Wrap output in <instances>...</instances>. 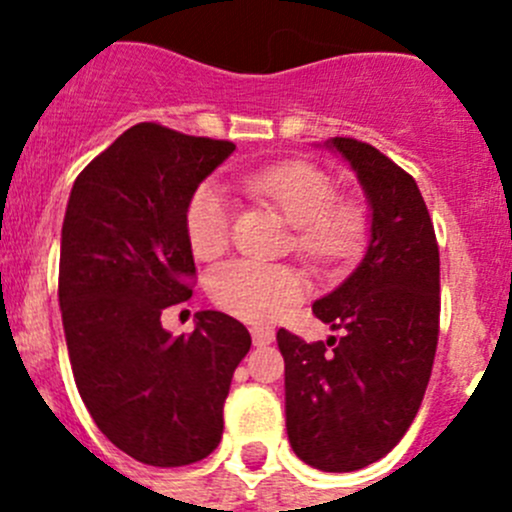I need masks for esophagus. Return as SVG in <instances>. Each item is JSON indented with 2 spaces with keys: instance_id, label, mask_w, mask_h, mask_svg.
I'll return each instance as SVG.
<instances>
[{
  "instance_id": "obj_1",
  "label": "esophagus",
  "mask_w": 512,
  "mask_h": 512,
  "mask_svg": "<svg viewBox=\"0 0 512 512\" xmlns=\"http://www.w3.org/2000/svg\"><path fill=\"white\" fill-rule=\"evenodd\" d=\"M250 332H252V342H255L257 347L275 342V329L265 327V324H257V327H252Z\"/></svg>"
}]
</instances>
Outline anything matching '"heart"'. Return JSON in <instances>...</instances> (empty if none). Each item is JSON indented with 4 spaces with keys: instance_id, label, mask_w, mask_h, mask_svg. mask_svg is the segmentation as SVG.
Listing matches in <instances>:
<instances>
[{
    "instance_id": "obj_1",
    "label": "heart",
    "mask_w": 512,
    "mask_h": 512,
    "mask_svg": "<svg viewBox=\"0 0 512 512\" xmlns=\"http://www.w3.org/2000/svg\"><path fill=\"white\" fill-rule=\"evenodd\" d=\"M242 188L272 205L294 225L299 255L322 267H347L369 242V213L356 198H337V183L327 170L307 160H280L242 173ZM232 210L215 183H203L185 208V232L198 257H215L227 247ZM304 277L289 265L260 260H230L208 280L218 307L250 322L280 317L304 294Z\"/></svg>"
}]
</instances>
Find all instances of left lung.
<instances>
[{
    "label": "left lung",
    "mask_w": 512,
    "mask_h": 512,
    "mask_svg": "<svg viewBox=\"0 0 512 512\" xmlns=\"http://www.w3.org/2000/svg\"><path fill=\"white\" fill-rule=\"evenodd\" d=\"M371 205L366 257L314 317L342 337L304 342L280 329L287 433L309 466L349 473L384 458L414 423L431 379L441 317L436 230L416 180L364 141L332 138Z\"/></svg>",
    "instance_id": "left-lung-1"
}]
</instances>
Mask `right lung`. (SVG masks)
Masks as SVG:
<instances>
[{"instance_id": "right-lung-1", "label": "right lung", "mask_w": 512, "mask_h": 512, "mask_svg": "<svg viewBox=\"0 0 512 512\" xmlns=\"http://www.w3.org/2000/svg\"><path fill=\"white\" fill-rule=\"evenodd\" d=\"M232 141L138 123L91 160L61 227L59 304L71 371L103 436L146 466L203 461L250 352L245 324L200 312L173 337L160 314L193 294L185 208Z\"/></svg>"}]
</instances>
